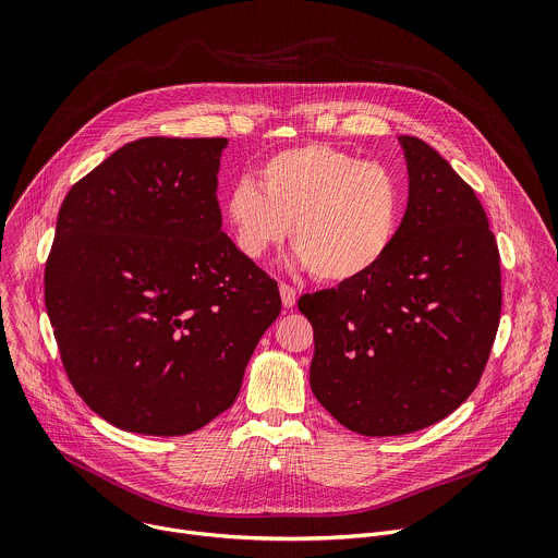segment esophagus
<instances>
[{
	"label": "esophagus",
	"mask_w": 558,
	"mask_h": 558,
	"mask_svg": "<svg viewBox=\"0 0 558 558\" xmlns=\"http://www.w3.org/2000/svg\"><path fill=\"white\" fill-rule=\"evenodd\" d=\"M280 298H282V304H284L287 308H291V306H295L298 293H295V289H293L291 284H287V282H280Z\"/></svg>",
	"instance_id": "34e87169"
}]
</instances>
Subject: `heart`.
<instances>
[{
	"mask_svg": "<svg viewBox=\"0 0 558 558\" xmlns=\"http://www.w3.org/2000/svg\"><path fill=\"white\" fill-rule=\"evenodd\" d=\"M233 243L260 260L291 229L295 260L327 284L368 276L390 252L402 218L395 177L331 145L282 149L260 166V187L235 181L222 203Z\"/></svg>",
	"mask_w": 558,
	"mask_h": 558,
	"instance_id": "heart-1",
	"label": "heart"
}]
</instances>
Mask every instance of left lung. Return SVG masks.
I'll return each instance as SVG.
<instances>
[{"mask_svg":"<svg viewBox=\"0 0 558 558\" xmlns=\"http://www.w3.org/2000/svg\"><path fill=\"white\" fill-rule=\"evenodd\" d=\"M409 205L386 258L364 278L304 293L311 390L366 437L422 430L476 388L501 317L495 233L474 190L417 136H400Z\"/></svg>","mask_w":558,"mask_h":558,"instance_id":"1","label":"left lung"}]
</instances>
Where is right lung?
Masks as SVG:
<instances>
[{
  "mask_svg": "<svg viewBox=\"0 0 558 558\" xmlns=\"http://www.w3.org/2000/svg\"><path fill=\"white\" fill-rule=\"evenodd\" d=\"M225 145L132 141L61 203L46 311L70 384L121 430L177 437L225 413L280 313L278 282L220 229Z\"/></svg>",
  "mask_w": 558,
  "mask_h": 558,
  "instance_id": "right-lung-1",
  "label": "right lung"
}]
</instances>
